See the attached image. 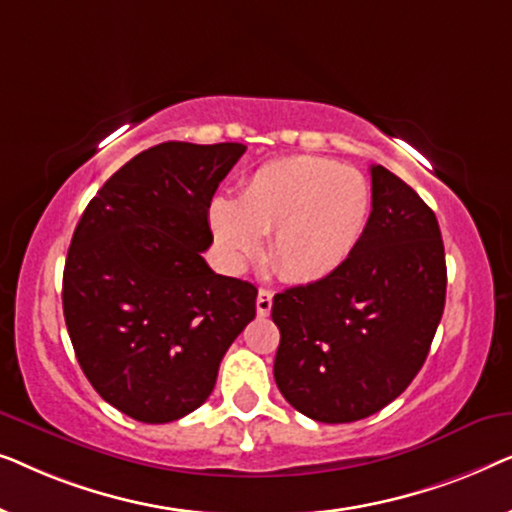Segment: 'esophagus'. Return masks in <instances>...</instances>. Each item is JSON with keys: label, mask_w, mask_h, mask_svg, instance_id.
I'll list each match as a JSON object with an SVG mask.
<instances>
[{"label": "esophagus", "mask_w": 512, "mask_h": 512, "mask_svg": "<svg viewBox=\"0 0 512 512\" xmlns=\"http://www.w3.org/2000/svg\"><path fill=\"white\" fill-rule=\"evenodd\" d=\"M272 310V291L268 289H258V296H256V312L261 314V317H268Z\"/></svg>", "instance_id": "obj_1"}]
</instances>
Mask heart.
<instances>
[{"label":"heart","mask_w":512,"mask_h":512,"mask_svg":"<svg viewBox=\"0 0 512 512\" xmlns=\"http://www.w3.org/2000/svg\"><path fill=\"white\" fill-rule=\"evenodd\" d=\"M373 191L359 170L335 160H272L244 179L240 198L209 202L216 244L242 270L272 233L270 258L291 282H317L340 270L366 235Z\"/></svg>","instance_id":"b5f03b06"}]
</instances>
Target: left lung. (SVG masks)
Wrapping results in <instances>:
<instances>
[{
  "label": "left lung",
  "mask_w": 512,
  "mask_h": 512,
  "mask_svg": "<svg viewBox=\"0 0 512 512\" xmlns=\"http://www.w3.org/2000/svg\"><path fill=\"white\" fill-rule=\"evenodd\" d=\"M373 212L333 275L272 300L275 382L298 412L347 424L408 389L445 310V247L431 207L394 172L370 165Z\"/></svg>",
  "instance_id": "left-lung-1"
}]
</instances>
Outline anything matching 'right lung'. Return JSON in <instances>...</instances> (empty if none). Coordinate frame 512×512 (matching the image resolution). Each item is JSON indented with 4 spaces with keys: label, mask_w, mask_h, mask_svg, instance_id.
<instances>
[{
    "label": "right lung",
    "mask_w": 512,
    "mask_h": 512,
    "mask_svg": "<svg viewBox=\"0 0 512 512\" xmlns=\"http://www.w3.org/2000/svg\"><path fill=\"white\" fill-rule=\"evenodd\" d=\"M244 151L151 146L97 191L74 230L62 275L69 338L97 394L137 422L200 408L256 317V286L202 258L214 240L209 202Z\"/></svg>",
    "instance_id": "obj_1"
}]
</instances>
